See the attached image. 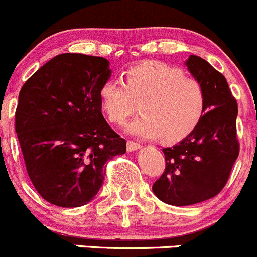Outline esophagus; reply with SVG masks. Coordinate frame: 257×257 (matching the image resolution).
<instances>
[{
    "label": "esophagus",
    "mask_w": 257,
    "mask_h": 257,
    "mask_svg": "<svg viewBox=\"0 0 257 257\" xmlns=\"http://www.w3.org/2000/svg\"><path fill=\"white\" fill-rule=\"evenodd\" d=\"M126 147H127V151H135V150H139L140 147H141V145H140L139 142H135L132 141V140H128Z\"/></svg>",
    "instance_id": "obj_1"
}]
</instances>
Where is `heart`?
<instances>
[{
	"label": "heart",
	"mask_w": 257,
	"mask_h": 257,
	"mask_svg": "<svg viewBox=\"0 0 257 257\" xmlns=\"http://www.w3.org/2000/svg\"><path fill=\"white\" fill-rule=\"evenodd\" d=\"M100 101L108 120L122 125L141 110L128 125L131 134L156 137L164 142L184 139L199 125L206 111L201 83L181 70L156 61L139 63L126 71V83L108 78L100 88Z\"/></svg>",
	"instance_id": "b5f03b06"
}]
</instances>
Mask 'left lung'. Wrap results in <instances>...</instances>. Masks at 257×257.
Returning a JSON list of instances; mask_svg holds the SVG:
<instances>
[{
	"instance_id": "1",
	"label": "left lung",
	"mask_w": 257,
	"mask_h": 257,
	"mask_svg": "<svg viewBox=\"0 0 257 257\" xmlns=\"http://www.w3.org/2000/svg\"><path fill=\"white\" fill-rule=\"evenodd\" d=\"M186 65L204 87L206 111L189 136L162 149L165 171L155 181L152 191L174 206L199 204L220 194L240 152L237 102L225 76L199 56H190Z\"/></svg>"
}]
</instances>
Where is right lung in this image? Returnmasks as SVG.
I'll return each instance as SVG.
<instances>
[{"instance_id": "obj_1", "label": "right lung", "mask_w": 257, "mask_h": 257, "mask_svg": "<svg viewBox=\"0 0 257 257\" xmlns=\"http://www.w3.org/2000/svg\"><path fill=\"white\" fill-rule=\"evenodd\" d=\"M108 65L97 56L61 53L20 91L15 128L27 174L40 196L56 206L91 201L103 184L106 162L126 152V140L101 112Z\"/></svg>"}]
</instances>
